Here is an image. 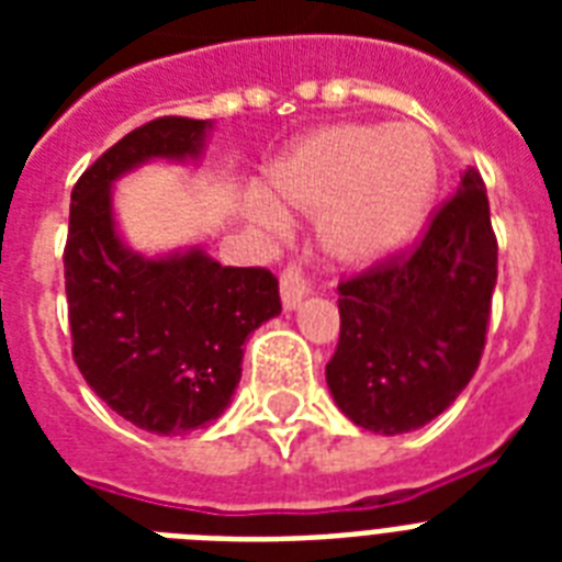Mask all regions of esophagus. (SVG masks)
<instances>
[{
    "label": "esophagus",
    "mask_w": 562,
    "mask_h": 562,
    "mask_svg": "<svg viewBox=\"0 0 562 562\" xmlns=\"http://www.w3.org/2000/svg\"><path fill=\"white\" fill-rule=\"evenodd\" d=\"M280 291H282V308H285V312L297 308L300 303H303V297H306L308 291H312V289H308L306 271H303L297 262H291L289 268L282 271Z\"/></svg>",
    "instance_id": "34e87169"
}]
</instances>
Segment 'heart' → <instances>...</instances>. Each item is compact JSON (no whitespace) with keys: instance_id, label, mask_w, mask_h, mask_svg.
I'll return each instance as SVG.
<instances>
[{"instance_id":"obj_1","label":"heart","mask_w":562,"mask_h":562,"mask_svg":"<svg viewBox=\"0 0 562 562\" xmlns=\"http://www.w3.org/2000/svg\"><path fill=\"white\" fill-rule=\"evenodd\" d=\"M273 201L321 218V241L335 262L373 268L419 236L437 192L435 145L414 125L344 122L294 143L268 171ZM265 224H280L259 203Z\"/></svg>"}]
</instances>
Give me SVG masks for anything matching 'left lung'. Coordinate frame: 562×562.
<instances>
[{
	"label": "left lung",
	"instance_id": "left-lung-1",
	"mask_svg": "<svg viewBox=\"0 0 562 562\" xmlns=\"http://www.w3.org/2000/svg\"><path fill=\"white\" fill-rule=\"evenodd\" d=\"M498 245L475 169L417 245L338 285L341 338L326 364L335 405L375 435H405L443 414L479 370Z\"/></svg>",
	"mask_w": 562,
	"mask_h": 562
}]
</instances>
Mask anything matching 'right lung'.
<instances>
[{"label": "right lung", "instance_id": "obj_1", "mask_svg": "<svg viewBox=\"0 0 562 562\" xmlns=\"http://www.w3.org/2000/svg\"><path fill=\"white\" fill-rule=\"evenodd\" d=\"M210 119L162 116L122 136L72 189L64 271L72 356L119 417L154 435L218 419L245 341L282 312L265 268H224L201 247L143 256L119 236L113 183L151 160H198Z\"/></svg>", "mask_w": 562, "mask_h": 562}]
</instances>
